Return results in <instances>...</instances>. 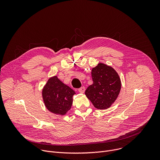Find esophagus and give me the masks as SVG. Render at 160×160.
I'll return each mask as SVG.
<instances>
[{"instance_id":"esophagus-1","label":"esophagus","mask_w":160,"mask_h":160,"mask_svg":"<svg viewBox=\"0 0 160 160\" xmlns=\"http://www.w3.org/2000/svg\"><path fill=\"white\" fill-rule=\"evenodd\" d=\"M85 88L84 87H82L81 88H78V92L82 94H83L85 92Z\"/></svg>"}]
</instances>
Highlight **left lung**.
Masks as SVG:
<instances>
[{
  "instance_id": "obj_1",
  "label": "left lung",
  "mask_w": 160,
  "mask_h": 160,
  "mask_svg": "<svg viewBox=\"0 0 160 160\" xmlns=\"http://www.w3.org/2000/svg\"><path fill=\"white\" fill-rule=\"evenodd\" d=\"M93 83L86 89L85 94L94 107L106 109L117 99L121 90V80L111 66L99 63L91 72Z\"/></svg>"
}]
</instances>
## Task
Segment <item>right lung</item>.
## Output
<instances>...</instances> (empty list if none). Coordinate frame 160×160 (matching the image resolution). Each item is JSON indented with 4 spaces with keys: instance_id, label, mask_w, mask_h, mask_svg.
<instances>
[{
    "instance_id": "obj_1",
    "label": "right lung",
    "mask_w": 160,
    "mask_h": 160,
    "mask_svg": "<svg viewBox=\"0 0 160 160\" xmlns=\"http://www.w3.org/2000/svg\"><path fill=\"white\" fill-rule=\"evenodd\" d=\"M74 94L75 91L63 83L57 76L51 77L42 89L45 107L56 115H66L72 106Z\"/></svg>"
}]
</instances>
